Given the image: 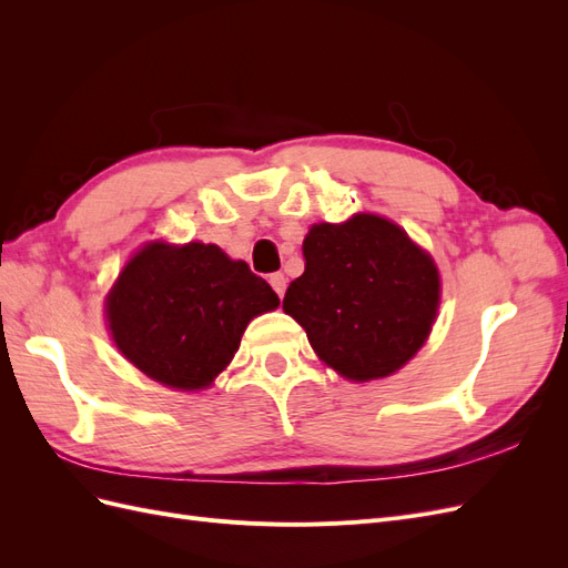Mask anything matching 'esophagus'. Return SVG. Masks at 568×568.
Segmentation results:
<instances>
[{
	"instance_id": "34e87169",
	"label": "esophagus",
	"mask_w": 568,
	"mask_h": 568,
	"mask_svg": "<svg viewBox=\"0 0 568 568\" xmlns=\"http://www.w3.org/2000/svg\"><path fill=\"white\" fill-rule=\"evenodd\" d=\"M270 284H272V288L277 291V296L282 298L284 296V291H286V277L282 272H274V274H270Z\"/></svg>"
}]
</instances>
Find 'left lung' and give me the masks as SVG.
Returning <instances> with one entry per match:
<instances>
[{
	"label": "left lung",
	"instance_id": "8db88e82",
	"mask_svg": "<svg viewBox=\"0 0 568 568\" xmlns=\"http://www.w3.org/2000/svg\"><path fill=\"white\" fill-rule=\"evenodd\" d=\"M305 272L286 288L294 317L326 365L353 382L400 369L426 341L440 280L432 255L390 220L322 222L303 242Z\"/></svg>",
	"mask_w": 568,
	"mask_h": 568
}]
</instances>
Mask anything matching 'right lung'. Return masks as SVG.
Wrapping results in <instances>:
<instances>
[{"label": "right lung", "mask_w": 568, "mask_h": 568, "mask_svg": "<svg viewBox=\"0 0 568 568\" xmlns=\"http://www.w3.org/2000/svg\"><path fill=\"white\" fill-rule=\"evenodd\" d=\"M280 305L272 286L215 244L153 242L106 298L115 346L153 382L196 390L230 365L248 322Z\"/></svg>", "instance_id": "obj_1"}]
</instances>
